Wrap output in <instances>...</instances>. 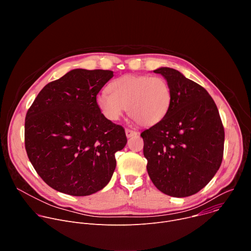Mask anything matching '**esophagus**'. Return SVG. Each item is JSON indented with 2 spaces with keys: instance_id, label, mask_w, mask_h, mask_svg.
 Here are the masks:
<instances>
[{
  "instance_id": "obj_1",
  "label": "esophagus",
  "mask_w": 251,
  "mask_h": 251,
  "mask_svg": "<svg viewBox=\"0 0 251 251\" xmlns=\"http://www.w3.org/2000/svg\"><path fill=\"white\" fill-rule=\"evenodd\" d=\"M125 133H126V136H127L128 138L133 137V136H135V135L138 134V132H136V131H134V130H130V129H126V130H125Z\"/></svg>"
}]
</instances>
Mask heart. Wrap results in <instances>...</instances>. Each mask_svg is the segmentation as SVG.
Segmentation results:
<instances>
[{
    "mask_svg": "<svg viewBox=\"0 0 251 251\" xmlns=\"http://www.w3.org/2000/svg\"><path fill=\"white\" fill-rule=\"evenodd\" d=\"M109 93L102 92L96 101L101 113L109 121H117L126 108L132 119L143 126L162 121L172 103V90L162 76L127 75L114 79Z\"/></svg>",
    "mask_w": 251,
    "mask_h": 251,
    "instance_id": "obj_1",
    "label": "heart"
}]
</instances>
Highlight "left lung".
<instances>
[{"mask_svg": "<svg viewBox=\"0 0 251 251\" xmlns=\"http://www.w3.org/2000/svg\"><path fill=\"white\" fill-rule=\"evenodd\" d=\"M172 90L165 118L143 131L147 171L162 193L185 198L204 188L221 167L225 129L208 92L170 67L154 70Z\"/></svg>", "mask_w": 251, "mask_h": 251, "instance_id": "left-lung-1", "label": "left lung"}]
</instances>
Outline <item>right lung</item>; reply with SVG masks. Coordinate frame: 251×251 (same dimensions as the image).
Masks as SVG:
<instances>
[{
	"label": "right lung",
	"instance_id": "obj_1",
	"mask_svg": "<svg viewBox=\"0 0 251 251\" xmlns=\"http://www.w3.org/2000/svg\"><path fill=\"white\" fill-rule=\"evenodd\" d=\"M112 77L111 70L73 69L47 84L27 110L25 151L50 188L82 197L111 180L127 138L101 113L96 96Z\"/></svg>",
	"mask_w": 251,
	"mask_h": 251
}]
</instances>
